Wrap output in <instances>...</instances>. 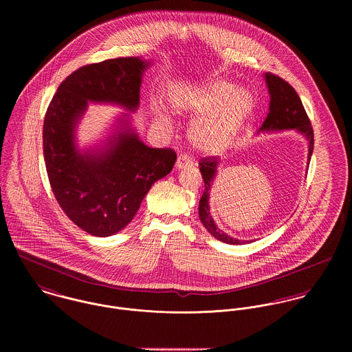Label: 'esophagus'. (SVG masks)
<instances>
[{"label":"esophagus","mask_w":352,"mask_h":352,"mask_svg":"<svg viewBox=\"0 0 352 352\" xmlns=\"http://www.w3.org/2000/svg\"><path fill=\"white\" fill-rule=\"evenodd\" d=\"M192 165V160L188 157V155H180L179 158H177V161H176V169H183V168H186V166H191Z\"/></svg>","instance_id":"34e87169"}]
</instances>
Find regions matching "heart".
<instances>
[{"mask_svg":"<svg viewBox=\"0 0 352 352\" xmlns=\"http://www.w3.org/2000/svg\"><path fill=\"white\" fill-rule=\"evenodd\" d=\"M172 102L177 112L206 113L191 126L188 137L197 151L207 154L226 151L254 109V96L248 88H234L221 78L194 88H179L173 92ZM157 119L162 120L164 116Z\"/></svg>","mask_w":352,"mask_h":352,"instance_id":"b5f03b06","label":"heart"}]
</instances>
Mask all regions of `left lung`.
Instances as JSON below:
<instances>
[{
    "label": "left lung",
    "mask_w": 352,
    "mask_h": 352,
    "mask_svg": "<svg viewBox=\"0 0 352 352\" xmlns=\"http://www.w3.org/2000/svg\"><path fill=\"white\" fill-rule=\"evenodd\" d=\"M263 77L270 95V107H268V115L263 122L261 127L258 129L257 134L296 130L307 142V151H309L307 164H309L313 153V145H314L313 129L310 126V120L305 112L300 96L297 95L294 88L280 77L270 73L264 74ZM199 165H201L199 170L204 182V191L199 201V218L203 226L207 229V232L211 236H214L217 240L222 243L232 244V245L241 244L240 240L221 230L210 212V194H211V187L214 184V180L217 177L219 161L215 157L212 158L210 157V158L201 160ZM252 241L253 240L244 241V243H252Z\"/></svg>",
    "instance_id": "1"
}]
</instances>
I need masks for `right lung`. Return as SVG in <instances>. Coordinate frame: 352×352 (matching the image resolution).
Masks as SVG:
<instances>
[{
  "instance_id": "right-lung-1",
  "label": "right lung",
  "mask_w": 352,
  "mask_h": 352,
  "mask_svg": "<svg viewBox=\"0 0 352 352\" xmlns=\"http://www.w3.org/2000/svg\"><path fill=\"white\" fill-rule=\"evenodd\" d=\"M151 60L116 58L82 66L56 89L43 124V154L54 197L65 214L92 236L124 229L151 186L173 168L176 153L146 146L130 114L117 117L111 136L81 150L76 126L89 102L113 103L131 113L140 107Z\"/></svg>"
}]
</instances>
